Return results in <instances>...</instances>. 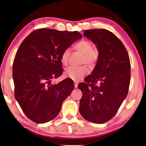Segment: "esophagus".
<instances>
[{
	"label": "esophagus",
	"instance_id": "34e87169",
	"mask_svg": "<svg viewBox=\"0 0 146 146\" xmlns=\"http://www.w3.org/2000/svg\"><path fill=\"white\" fill-rule=\"evenodd\" d=\"M78 84V82H74V87L76 88H77Z\"/></svg>",
	"mask_w": 146,
	"mask_h": 146
}]
</instances>
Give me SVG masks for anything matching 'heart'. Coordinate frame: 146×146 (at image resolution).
I'll return each instance as SVG.
<instances>
[{
    "label": "heart",
    "instance_id": "b5f03b06",
    "mask_svg": "<svg viewBox=\"0 0 146 146\" xmlns=\"http://www.w3.org/2000/svg\"><path fill=\"white\" fill-rule=\"evenodd\" d=\"M74 49L83 54L82 63H86L91 68L98 63L100 53L97 47H93L91 41L83 39L76 43L74 46ZM70 49L65 48L61 55V61L63 64L67 65L70 56ZM89 72V69L85 65L80 66H70L65 70V74L68 77L75 81H78Z\"/></svg>",
    "mask_w": 146,
    "mask_h": 146
}]
</instances>
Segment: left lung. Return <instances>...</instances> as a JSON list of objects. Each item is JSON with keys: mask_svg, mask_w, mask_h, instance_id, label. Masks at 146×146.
Instances as JSON below:
<instances>
[{"mask_svg": "<svg viewBox=\"0 0 146 146\" xmlns=\"http://www.w3.org/2000/svg\"><path fill=\"white\" fill-rule=\"evenodd\" d=\"M83 35L96 45L100 56L91 74L78 85L82 92L79 111L86 120L103 123L115 116L127 96L130 58L123 43L110 31L91 29L84 31Z\"/></svg>", "mask_w": 146, "mask_h": 146, "instance_id": "1", "label": "left lung"}]
</instances>
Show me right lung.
I'll list each match as a JSON object with an SVG mask.
<instances>
[{"label": "right lung", "mask_w": 146, "mask_h": 146, "mask_svg": "<svg viewBox=\"0 0 146 146\" xmlns=\"http://www.w3.org/2000/svg\"><path fill=\"white\" fill-rule=\"evenodd\" d=\"M81 38L77 31L39 29L21 43L13 64L15 97L30 120L43 123L59 114L74 90V82L67 78L53 85L51 80L63 74V51Z\"/></svg>", "instance_id": "1"}]
</instances>
